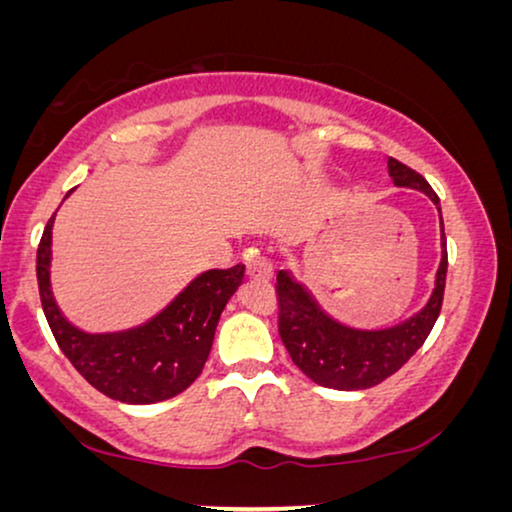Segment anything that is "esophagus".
Masks as SVG:
<instances>
[{"instance_id":"obj_1","label":"esophagus","mask_w":512,"mask_h":512,"mask_svg":"<svg viewBox=\"0 0 512 512\" xmlns=\"http://www.w3.org/2000/svg\"><path fill=\"white\" fill-rule=\"evenodd\" d=\"M247 275H249V277H256V279H270V277H272V263H270V258H265V256H261V254L249 256Z\"/></svg>"}]
</instances>
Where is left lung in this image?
<instances>
[{
	"instance_id": "obj_1",
	"label": "left lung",
	"mask_w": 512,
	"mask_h": 512,
	"mask_svg": "<svg viewBox=\"0 0 512 512\" xmlns=\"http://www.w3.org/2000/svg\"><path fill=\"white\" fill-rule=\"evenodd\" d=\"M389 174L396 186L415 188L431 198L440 212V200L422 174L412 167L389 158ZM440 265L436 272V289L429 303L415 317L384 331H356L342 326L321 310L303 284L293 282L289 272H277L279 300V335L293 363L312 382L328 389L359 391L380 384L403 368L412 354L429 338L436 324L445 296L447 277V242L443 216H440Z\"/></svg>"
}]
</instances>
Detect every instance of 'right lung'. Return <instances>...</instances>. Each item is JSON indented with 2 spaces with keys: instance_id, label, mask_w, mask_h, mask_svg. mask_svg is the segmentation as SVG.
<instances>
[{
  "instance_id": "right-lung-1",
  "label": "right lung",
  "mask_w": 512,
  "mask_h": 512,
  "mask_svg": "<svg viewBox=\"0 0 512 512\" xmlns=\"http://www.w3.org/2000/svg\"><path fill=\"white\" fill-rule=\"evenodd\" d=\"M51 230L53 216L37 249L39 298L55 342L83 380L104 396L132 405L167 401L191 387L205 368L223 307L242 284L244 265L202 272L149 324L90 335L69 324L55 305Z\"/></svg>"
}]
</instances>
